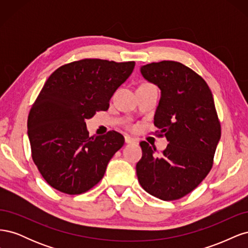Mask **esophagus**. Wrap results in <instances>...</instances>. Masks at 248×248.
Segmentation results:
<instances>
[{"label": "esophagus", "mask_w": 248, "mask_h": 248, "mask_svg": "<svg viewBox=\"0 0 248 248\" xmlns=\"http://www.w3.org/2000/svg\"><path fill=\"white\" fill-rule=\"evenodd\" d=\"M125 142H127V144H133V142H137V140H134L133 138H130L129 136H126Z\"/></svg>", "instance_id": "34e87169"}]
</instances>
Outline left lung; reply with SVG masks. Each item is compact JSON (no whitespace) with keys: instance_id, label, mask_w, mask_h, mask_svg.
<instances>
[{"instance_id":"1","label":"left lung","mask_w":248,"mask_h":248,"mask_svg":"<svg viewBox=\"0 0 248 248\" xmlns=\"http://www.w3.org/2000/svg\"><path fill=\"white\" fill-rule=\"evenodd\" d=\"M140 73L161 91L154 125L169 145L160 156H155L154 147L140 142L139 182L162 201L181 199L196 188L213 166L221 134L213 95L198 73L179 62L147 64L140 67Z\"/></svg>"}]
</instances>
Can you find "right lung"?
Instances as JSON below:
<instances>
[{
    "label": "right lung",
    "mask_w": 248,
    "mask_h": 248,
    "mask_svg": "<svg viewBox=\"0 0 248 248\" xmlns=\"http://www.w3.org/2000/svg\"><path fill=\"white\" fill-rule=\"evenodd\" d=\"M134 65L84 59L59 67L46 81L30 110L28 136L34 163L55 189L67 194L91 189L124 145L114 130L90 138L85 120L108 109Z\"/></svg>",
    "instance_id": "right-lung-1"
}]
</instances>
